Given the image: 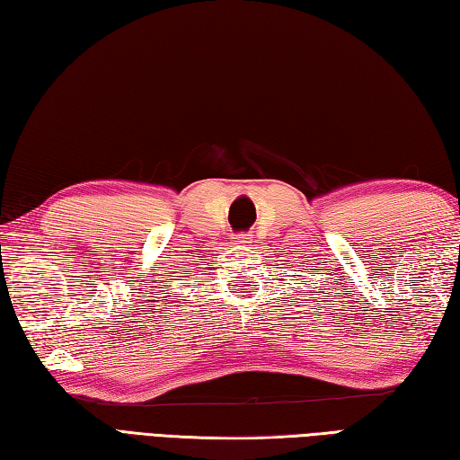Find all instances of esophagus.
Segmentation results:
<instances>
[{
  "label": "esophagus",
  "mask_w": 460,
  "mask_h": 460,
  "mask_svg": "<svg viewBox=\"0 0 460 460\" xmlns=\"http://www.w3.org/2000/svg\"><path fill=\"white\" fill-rule=\"evenodd\" d=\"M233 241H235V243H249V237H247V235H243V233H241V235H235V237H233Z\"/></svg>",
  "instance_id": "obj_1"
}]
</instances>
